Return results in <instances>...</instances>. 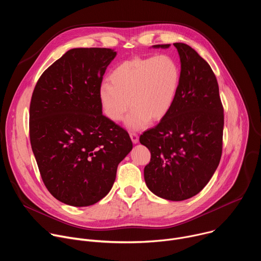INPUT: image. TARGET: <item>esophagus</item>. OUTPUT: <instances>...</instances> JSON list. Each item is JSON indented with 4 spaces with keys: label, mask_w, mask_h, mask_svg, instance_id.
<instances>
[{
    "label": "esophagus",
    "mask_w": 261,
    "mask_h": 261,
    "mask_svg": "<svg viewBox=\"0 0 261 261\" xmlns=\"http://www.w3.org/2000/svg\"><path fill=\"white\" fill-rule=\"evenodd\" d=\"M130 137H131V140L133 143H137L139 141V136L137 133L133 132V133H130Z\"/></svg>",
    "instance_id": "esophagus-1"
}]
</instances>
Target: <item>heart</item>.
<instances>
[{
    "label": "heart",
    "mask_w": 261,
    "mask_h": 261,
    "mask_svg": "<svg viewBox=\"0 0 261 261\" xmlns=\"http://www.w3.org/2000/svg\"><path fill=\"white\" fill-rule=\"evenodd\" d=\"M109 81L98 92L103 114L120 122L131 104L125 126L137 131L169 113L179 89L180 68L166 55L134 58L119 64Z\"/></svg>",
    "instance_id": "heart-1"
}]
</instances>
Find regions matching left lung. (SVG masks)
Listing matches in <instances>:
<instances>
[{
  "label": "left lung",
  "mask_w": 261,
  "mask_h": 261,
  "mask_svg": "<svg viewBox=\"0 0 261 261\" xmlns=\"http://www.w3.org/2000/svg\"><path fill=\"white\" fill-rule=\"evenodd\" d=\"M173 45L180 61L175 101L139 141L151 152L143 171L147 188L161 198L180 201L198 194L215 173L222 155L224 115L211 66L191 46L180 42Z\"/></svg>",
  "instance_id": "left-lung-1"
}]
</instances>
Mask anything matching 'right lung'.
<instances>
[{"instance_id": "obj_1", "label": "right lung", "mask_w": 261, "mask_h": 261, "mask_svg": "<svg viewBox=\"0 0 261 261\" xmlns=\"http://www.w3.org/2000/svg\"><path fill=\"white\" fill-rule=\"evenodd\" d=\"M116 56L110 48H72L42 73L32 95V150L45 187L68 205L105 197L132 150L128 132L102 115L98 96Z\"/></svg>"}]
</instances>
